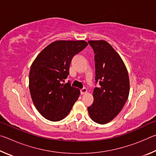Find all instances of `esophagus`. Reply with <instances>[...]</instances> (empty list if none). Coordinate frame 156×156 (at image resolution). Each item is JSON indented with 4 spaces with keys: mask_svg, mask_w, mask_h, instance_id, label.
I'll list each match as a JSON object with an SVG mask.
<instances>
[{
    "mask_svg": "<svg viewBox=\"0 0 156 156\" xmlns=\"http://www.w3.org/2000/svg\"><path fill=\"white\" fill-rule=\"evenodd\" d=\"M80 93H81V94H82V95L87 94V89L86 88H83V89H82L81 90H80Z\"/></svg>",
    "mask_w": 156,
    "mask_h": 156,
    "instance_id": "1",
    "label": "esophagus"
}]
</instances>
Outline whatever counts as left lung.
Wrapping results in <instances>:
<instances>
[{"instance_id":"8db88e82","label":"left lung","mask_w":156,"mask_h":156,"mask_svg":"<svg viewBox=\"0 0 156 156\" xmlns=\"http://www.w3.org/2000/svg\"><path fill=\"white\" fill-rule=\"evenodd\" d=\"M95 53L96 80L94 103L89 107V116L95 122L105 125L114 119L127 100L130 85L127 69L112 46L104 40L89 41Z\"/></svg>"}]
</instances>
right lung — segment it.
Returning a JSON list of instances; mask_svg holds the SVG:
<instances>
[{
	"label": "right lung",
	"mask_w": 156,
	"mask_h": 156,
	"mask_svg": "<svg viewBox=\"0 0 156 156\" xmlns=\"http://www.w3.org/2000/svg\"><path fill=\"white\" fill-rule=\"evenodd\" d=\"M88 45L84 41H56L44 48L31 66L29 88L34 105L44 118L62 120L80 96V89L64 84L72 58Z\"/></svg>",
	"instance_id": "add662e5"
}]
</instances>
